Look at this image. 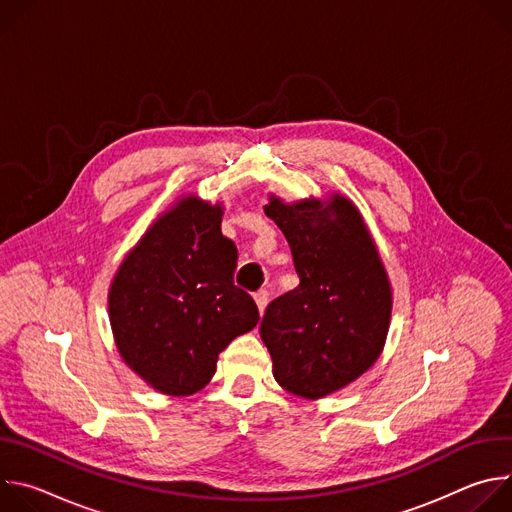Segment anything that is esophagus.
<instances>
[{
  "label": "esophagus",
  "mask_w": 512,
  "mask_h": 512,
  "mask_svg": "<svg viewBox=\"0 0 512 512\" xmlns=\"http://www.w3.org/2000/svg\"><path fill=\"white\" fill-rule=\"evenodd\" d=\"M255 304H257L259 314H263V312H265V308H267V304H269V294H267L265 289L257 291V294H255Z\"/></svg>",
  "instance_id": "esophagus-1"
}]
</instances>
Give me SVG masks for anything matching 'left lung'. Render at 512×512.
Segmentation results:
<instances>
[{"mask_svg":"<svg viewBox=\"0 0 512 512\" xmlns=\"http://www.w3.org/2000/svg\"><path fill=\"white\" fill-rule=\"evenodd\" d=\"M265 214L289 243L300 285L267 306L259 334L279 387L322 399L381 356L393 287L360 210L340 192L294 202L269 194Z\"/></svg>","mask_w":512,"mask_h":512,"instance_id":"8db88e82","label":"left lung"}]
</instances>
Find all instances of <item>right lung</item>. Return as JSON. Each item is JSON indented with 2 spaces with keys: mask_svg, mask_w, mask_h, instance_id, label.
<instances>
[{
  "mask_svg": "<svg viewBox=\"0 0 512 512\" xmlns=\"http://www.w3.org/2000/svg\"><path fill=\"white\" fill-rule=\"evenodd\" d=\"M221 223L223 202L178 196L111 279L109 322L119 356L162 395L204 389L218 354L259 322L253 298L233 283L237 247Z\"/></svg>",
  "mask_w": 512,
  "mask_h": 512,
  "instance_id": "right-lung-1",
  "label": "right lung"
}]
</instances>
